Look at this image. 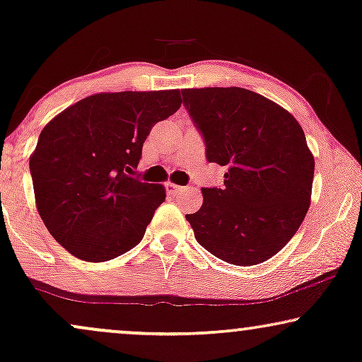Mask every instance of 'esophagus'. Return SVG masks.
Instances as JSON below:
<instances>
[{
    "mask_svg": "<svg viewBox=\"0 0 362 362\" xmlns=\"http://www.w3.org/2000/svg\"><path fill=\"white\" fill-rule=\"evenodd\" d=\"M182 187L175 185V182H168L166 185V192L168 194H177V192H181Z\"/></svg>",
    "mask_w": 362,
    "mask_h": 362,
    "instance_id": "1",
    "label": "esophagus"
}]
</instances>
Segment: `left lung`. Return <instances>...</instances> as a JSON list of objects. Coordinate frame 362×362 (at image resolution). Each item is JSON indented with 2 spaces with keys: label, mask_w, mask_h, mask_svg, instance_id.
<instances>
[{
  "label": "left lung",
  "mask_w": 362,
  "mask_h": 362,
  "mask_svg": "<svg viewBox=\"0 0 362 362\" xmlns=\"http://www.w3.org/2000/svg\"><path fill=\"white\" fill-rule=\"evenodd\" d=\"M181 93L204 138L207 161L227 168L224 186L202 187L201 209L186 216L196 240L229 264L272 259L310 207L315 158L303 128L285 108L247 88Z\"/></svg>",
  "instance_id": "left-lung-1"
}]
</instances>
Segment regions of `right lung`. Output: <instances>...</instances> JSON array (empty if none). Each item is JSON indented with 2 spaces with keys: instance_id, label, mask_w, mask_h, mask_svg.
Wrapping results in <instances>:
<instances>
[{
  "instance_id": "1",
  "label": "right lung",
  "mask_w": 362,
  "mask_h": 362,
  "mask_svg": "<svg viewBox=\"0 0 362 362\" xmlns=\"http://www.w3.org/2000/svg\"><path fill=\"white\" fill-rule=\"evenodd\" d=\"M180 107V90L97 93L44 127L29 170L39 216L64 249L107 262L140 244L166 192L130 175L151 128Z\"/></svg>"
}]
</instances>
